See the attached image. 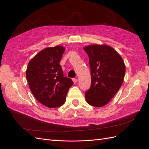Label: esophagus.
Masks as SVG:
<instances>
[{
	"label": "esophagus",
	"instance_id": "esophagus-1",
	"mask_svg": "<svg viewBox=\"0 0 149 149\" xmlns=\"http://www.w3.org/2000/svg\"><path fill=\"white\" fill-rule=\"evenodd\" d=\"M73 82H74V84H75V83H77V79H73Z\"/></svg>",
	"mask_w": 149,
	"mask_h": 149
}]
</instances>
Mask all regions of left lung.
<instances>
[{
    "label": "left lung",
    "instance_id": "obj_1",
    "mask_svg": "<svg viewBox=\"0 0 149 149\" xmlns=\"http://www.w3.org/2000/svg\"><path fill=\"white\" fill-rule=\"evenodd\" d=\"M89 57L91 83L85 93L90 105L102 107L115 95L123 83L125 66L122 57L111 47L91 45L84 47Z\"/></svg>",
    "mask_w": 149,
    "mask_h": 149
}]
</instances>
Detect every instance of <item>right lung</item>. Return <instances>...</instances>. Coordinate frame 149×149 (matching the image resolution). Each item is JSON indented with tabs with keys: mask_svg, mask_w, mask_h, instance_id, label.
<instances>
[{
	"mask_svg": "<svg viewBox=\"0 0 149 149\" xmlns=\"http://www.w3.org/2000/svg\"><path fill=\"white\" fill-rule=\"evenodd\" d=\"M65 47H47L38 53L29 61L26 78L36 99L49 108L65 104L66 94L74 83L65 77L59 65Z\"/></svg>",
	"mask_w": 149,
	"mask_h": 149,
	"instance_id": "add662e5",
	"label": "right lung"
}]
</instances>
